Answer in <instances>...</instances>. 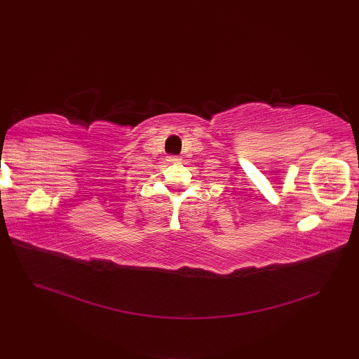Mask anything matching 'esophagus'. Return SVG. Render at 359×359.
Segmentation results:
<instances>
[{
	"instance_id": "1",
	"label": "esophagus",
	"mask_w": 359,
	"mask_h": 359,
	"mask_svg": "<svg viewBox=\"0 0 359 359\" xmlns=\"http://www.w3.org/2000/svg\"><path fill=\"white\" fill-rule=\"evenodd\" d=\"M180 157H177V156H171V157H168V162L170 163H179L180 162Z\"/></svg>"
}]
</instances>
